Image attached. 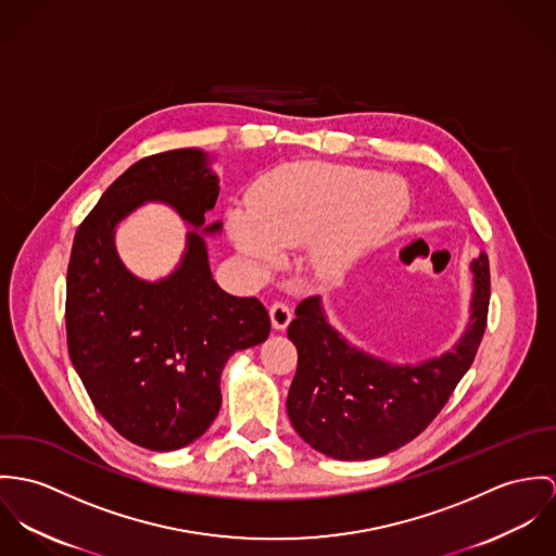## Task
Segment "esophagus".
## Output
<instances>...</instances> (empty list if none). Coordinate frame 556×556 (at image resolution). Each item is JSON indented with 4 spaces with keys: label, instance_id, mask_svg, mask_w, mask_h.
Listing matches in <instances>:
<instances>
[{
    "label": "esophagus",
    "instance_id": "34e87169",
    "mask_svg": "<svg viewBox=\"0 0 556 556\" xmlns=\"http://www.w3.org/2000/svg\"><path fill=\"white\" fill-rule=\"evenodd\" d=\"M268 311H270V321L277 330H283L292 319V307L283 301H275Z\"/></svg>",
    "mask_w": 556,
    "mask_h": 556
}]
</instances>
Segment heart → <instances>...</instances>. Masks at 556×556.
Here are the masks:
<instances>
[{"label": "heart", "instance_id": "obj_1", "mask_svg": "<svg viewBox=\"0 0 556 556\" xmlns=\"http://www.w3.org/2000/svg\"><path fill=\"white\" fill-rule=\"evenodd\" d=\"M409 204L399 179L352 166L296 164L273 173L253 206H237L228 230L262 268L279 266L283 249L311 241L313 273L334 286L392 239Z\"/></svg>", "mask_w": 556, "mask_h": 556}]
</instances>
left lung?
Returning <instances> with one entry per match:
<instances>
[{"instance_id": "left-lung-1", "label": "left lung", "mask_w": 556, "mask_h": 556, "mask_svg": "<svg viewBox=\"0 0 556 556\" xmlns=\"http://www.w3.org/2000/svg\"><path fill=\"white\" fill-rule=\"evenodd\" d=\"M471 317L454 350L420 365H392L350 345L308 296L288 326L299 367L288 416L308 445L339 460H369L425 431L469 370L482 343L491 303L489 257L471 262Z\"/></svg>"}]
</instances>
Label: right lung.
Here are the masks:
<instances>
[{
	"instance_id": "1",
	"label": "right lung",
	"mask_w": 556,
	"mask_h": 556,
	"mask_svg": "<svg viewBox=\"0 0 556 556\" xmlns=\"http://www.w3.org/2000/svg\"><path fill=\"white\" fill-rule=\"evenodd\" d=\"M219 181L200 149L149 155L109 187L76 230L65 281L67 352L91 403L127 441L179 450L211 427L226 361L266 341L268 311L224 292L206 245L187 232L179 268L155 283L134 277L115 249V228L144 202L170 204L204 235Z\"/></svg>"
}]
</instances>
